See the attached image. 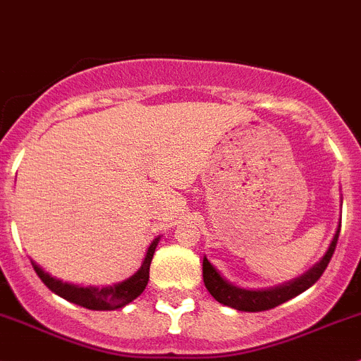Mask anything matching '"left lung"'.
<instances>
[{
  "label": "left lung",
  "mask_w": 361,
  "mask_h": 361,
  "mask_svg": "<svg viewBox=\"0 0 361 361\" xmlns=\"http://www.w3.org/2000/svg\"><path fill=\"white\" fill-rule=\"evenodd\" d=\"M338 232H341V225H338L336 235H334L332 243H330L329 250H326L325 257L322 258L319 264H316L311 271L305 272L304 276H300L298 279H295L292 283H286V285L278 286V288L271 290H243L238 286L231 285V283L225 281L220 274L216 272V269L207 262V258L204 257L202 260V278L204 285H206L207 292L213 295L214 300H218L220 304L228 305V307H234L238 311H246V312H260V311H269V309L278 307L283 302L290 300V298L297 297L302 292H305L307 288H311L322 274L325 272L326 265L330 264V258H332L334 251H336Z\"/></svg>",
  "instance_id": "8db88e82"
}]
</instances>
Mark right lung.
I'll list each match as a JSON object with an SVG mask.
<instances>
[{
	"label": "right lung",
	"mask_w": 361,
	"mask_h": 361,
	"mask_svg": "<svg viewBox=\"0 0 361 361\" xmlns=\"http://www.w3.org/2000/svg\"><path fill=\"white\" fill-rule=\"evenodd\" d=\"M159 238L155 239L150 245V248L147 251V257H145L143 265H141L140 271L134 276H130L126 281L118 283V285L108 286V288H96V286H89V288H83V286L69 285V283H63L59 279L52 278L49 272H45L43 269H39L35 262H31L32 267H35L38 278L52 290L54 293H57L59 297L66 298V300L73 302L76 305H82V307L92 309V311H115V309L123 307L129 302H133L134 298L140 297L143 293V290L147 288L148 278H150V264L152 258H154L155 248H157Z\"/></svg>",
	"instance_id": "right-lung-1"
}]
</instances>
